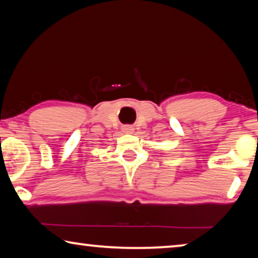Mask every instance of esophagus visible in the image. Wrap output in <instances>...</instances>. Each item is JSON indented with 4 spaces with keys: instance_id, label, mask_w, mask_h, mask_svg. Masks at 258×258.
I'll return each instance as SVG.
<instances>
[{
    "instance_id": "1",
    "label": "esophagus",
    "mask_w": 258,
    "mask_h": 258,
    "mask_svg": "<svg viewBox=\"0 0 258 258\" xmlns=\"http://www.w3.org/2000/svg\"><path fill=\"white\" fill-rule=\"evenodd\" d=\"M121 130L124 131L125 133H132L133 131H134V127H133L132 125H125V126H122Z\"/></svg>"
}]
</instances>
